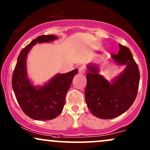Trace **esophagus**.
<instances>
[{"label":"esophagus","mask_w":150,"mask_h":150,"mask_svg":"<svg viewBox=\"0 0 150 150\" xmlns=\"http://www.w3.org/2000/svg\"><path fill=\"white\" fill-rule=\"evenodd\" d=\"M79 73L82 74L86 73V68L84 65H82V66H80V68H79Z\"/></svg>","instance_id":"obj_1"}]
</instances>
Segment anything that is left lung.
Listing matches in <instances>:
<instances>
[{
    "label": "left lung",
    "instance_id": "left-lung-1",
    "mask_svg": "<svg viewBox=\"0 0 150 150\" xmlns=\"http://www.w3.org/2000/svg\"><path fill=\"white\" fill-rule=\"evenodd\" d=\"M118 53L111 57L125 69L116 79L109 82L97 73L95 65H89L87 74L85 95L87 107L94 116L111 119L123 114L133 104L138 92L140 71L132 53L126 46L119 44Z\"/></svg>",
    "mask_w": 150,
    "mask_h": 150
}]
</instances>
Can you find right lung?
Instances as JSON below:
<instances>
[{
    "label": "right lung",
    "instance_id": "obj_1",
    "mask_svg": "<svg viewBox=\"0 0 150 150\" xmlns=\"http://www.w3.org/2000/svg\"><path fill=\"white\" fill-rule=\"evenodd\" d=\"M58 39L54 35H42L33 39L20 51L12 77V86L20 108L27 116L37 120L56 118L63 111L65 96L78 70L56 75L44 86L31 84L26 72V58L37 43L49 42Z\"/></svg>",
    "mask_w": 150,
    "mask_h": 150
}]
</instances>
